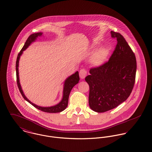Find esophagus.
Masks as SVG:
<instances>
[{"instance_id": "1", "label": "esophagus", "mask_w": 152, "mask_h": 152, "mask_svg": "<svg viewBox=\"0 0 152 152\" xmlns=\"http://www.w3.org/2000/svg\"><path fill=\"white\" fill-rule=\"evenodd\" d=\"M80 77L81 78V79H84L85 78V77L87 75V71L85 69H81L80 71Z\"/></svg>"}]
</instances>
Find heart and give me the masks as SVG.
I'll use <instances>...</instances> for the list:
<instances>
[{
    "label": "heart",
    "mask_w": 152,
    "mask_h": 152,
    "mask_svg": "<svg viewBox=\"0 0 152 152\" xmlns=\"http://www.w3.org/2000/svg\"><path fill=\"white\" fill-rule=\"evenodd\" d=\"M109 53V50L107 47H102L97 50L91 58V62L93 65L99 66L103 64L107 60Z\"/></svg>",
    "instance_id": "b5f03b06"
}]
</instances>
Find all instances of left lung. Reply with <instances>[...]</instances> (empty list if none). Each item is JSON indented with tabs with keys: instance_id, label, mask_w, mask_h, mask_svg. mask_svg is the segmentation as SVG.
I'll list each match as a JSON object with an SVG mask.
<instances>
[{
	"instance_id": "8db88e82",
	"label": "left lung",
	"mask_w": 152,
	"mask_h": 152,
	"mask_svg": "<svg viewBox=\"0 0 152 152\" xmlns=\"http://www.w3.org/2000/svg\"><path fill=\"white\" fill-rule=\"evenodd\" d=\"M117 44L108 61L91 68L86 77L89 86V105L96 112L115 108L125 101L132 91L135 82L136 60L124 37L111 31Z\"/></svg>"
}]
</instances>
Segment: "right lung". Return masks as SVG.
<instances>
[{
    "mask_svg": "<svg viewBox=\"0 0 152 152\" xmlns=\"http://www.w3.org/2000/svg\"><path fill=\"white\" fill-rule=\"evenodd\" d=\"M43 34V33L39 32V33H36L31 34L26 40V43L24 44V46L23 47L20 53L18 54L17 60H16V78H17V84L19 88V89L22 94L23 97L24 99L27 101L28 102H29L30 104H31L33 107L36 108L40 110H42L45 112H48V113H57V112H60L63 111L65 109L67 105H68V98L69 95L70 94V92L72 88L74 87L77 84L79 83L80 81V77H79V74L78 72L77 71L71 76L68 77L64 81V88H63V96L61 101L57 105L50 107H42L38 106L33 103H32L30 101H29L26 96L24 95V94L23 93V91L22 90V87L20 84V81H19V60L20 58V56H22L23 54V51H24L33 42H35L36 40L39 37L42 36Z\"/></svg>",
    "mask_w": 152,
    "mask_h": 152,
    "instance_id": "add662e5",
    "label": "right lung"
}]
</instances>
